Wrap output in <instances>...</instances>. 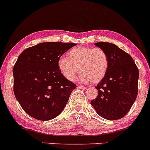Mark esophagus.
Returning <instances> with one entry per match:
<instances>
[{
	"label": "esophagus",
	"mask_w": 150,
	"mask_h": 150,
	"mask_svg": "<svg viewBox=\"0 0 150 150\" xmlns=\"http://www.w3.org/2000/svg\"><path fill=\"white\" fill-rule=\"evenodd\" d=\"M78 89H81V90H85L86 89V88L84 86H82V85H78V87H77Z\"/></svg>",
	"instance_id": "obj_1"
}]
</instances>
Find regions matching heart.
<instances>
[{
	"mask_svg": "<svg viewBox=\"0 0 150 150\" xmlns=\"http://www.w3.org/2000/svg\"><path fill=\"white\" fill-rule=\"evenodd\" d=\"M109 67L108 54L103 49L78 46L60 57L57 67L63 78L72 81L79 71V80L83 83H98L105 78Z\"/></svg>",
	"mask_w": 150,
	"mask_h": 150,
	"instance_id": "heart-1",
	"label": "heart"
}]
</instances>
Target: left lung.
I'll list each match as a JSON object with an SVG mask.
<instances>
[{
    "label": "left lung",
    "mask_w": 150,
    "mask_h": 150,
    "mask_svg": "<svg viewBox=\"0 0 150 150\" xmlns=\"http://www.w3.org/2000/svg\"><path fill=\"white\" fill-rule=\"evenodd\" d=\"M95 45L108 54L109 67L95 87L98 97L90 104L102 117L119 120L129 112L137 96L139 70L132 57L115 44L100 42Z\"/></svg>",
    "instance_id": "obj_1"
}]
</instances>
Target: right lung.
Listing matches in <instances>:
<instances>
[{"instance_id":"obj_1","label":"right lung","mask_w":150,"mask_h":150,"mask_svg":"<svg viewBox=\"0 0 150 150\" xmlns=\"http://www.w3.org/2000/svg\"><path fill=\"white\" fill-rule=\"evenodd\" d=\"M75 43L41 42L25 49L13 69V91L23 110L38 120L58 116L76 85L63 78L57 60Z\"/></svg>"}]
</instances>
